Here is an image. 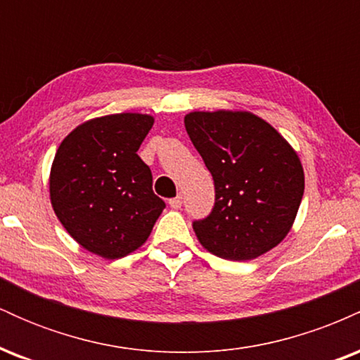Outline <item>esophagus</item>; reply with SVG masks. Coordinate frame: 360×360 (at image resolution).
Here are the masks:
<instances>
[{
  "instance_id": "esophagus-1",
  "label": "esophagus",
  "mask_w": 360,
  "mask_h": 360,
  "mask_svg": "<svg viewBox=\"0 0 360 360\" xmlns=\"http://www.w3.org/2000/svg\"><path fill=\"white\" fill-rule=\"evenodd\" d=\"M169 206H171V208H174V210H179L181 206H183V196H176V198H171V200H169Z\"/></svg>"
}]
</instances>
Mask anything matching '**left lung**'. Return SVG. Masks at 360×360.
<instances>
[{"label": "left lung", "instance_id": "left-lung-1", "mask_svg": "<svg viewBox=\"0 0 360 360\" xmlns=\"http://www.w3.org/2000/svg\"><path fill=\"white\" fill-rule=\"evenodd\" d=\"M184 127L214 183L212 212L193 221L201 245L229 260L255 259L278 245L304 191L291 146L247 111H193Z\"/></svg>", "mask_w": 360, "mask_h": 360}]
</instances>
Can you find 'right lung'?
I'll return each mask as SVG.
<instances>
[{
    "label": "right lung",
    "instance_id": "add662e5",
    "mask_svg": "<svg viewBox=\"0 0 360 360\" xmlns=\"http://www.w3.org/2000/svg\"><path fill=\"white\" fill-rule=\"evenodd\" d=\"M152 125L148 115H108L82 123L57 148L53 212L74 240L105 259L139 249L166 208L137 154Z\"/></svg>",
    "mask_w": 360,
    "mask_h": 360
}]
</instances>
